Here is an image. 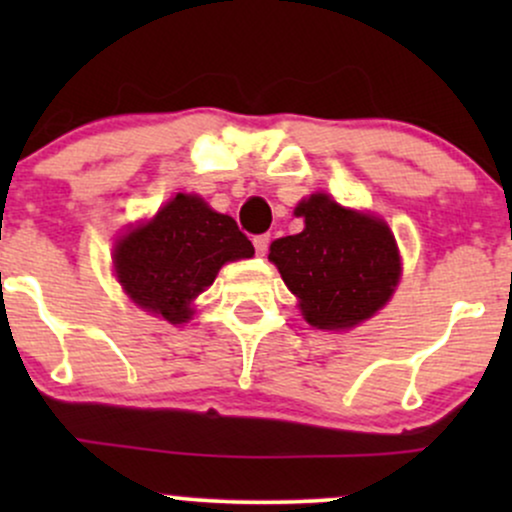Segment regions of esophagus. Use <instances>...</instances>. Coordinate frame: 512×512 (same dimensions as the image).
<instances>
[{
    "label": "esophagus",
    "instance_id": "esophagus-1",
    "mask_svg": "<svg viewBox=\"0 0 512 512\" xmlns=\"http://www.w3.org/2000/svg\"><path fill=\"white\" fill-rule=\"evenodd\" d=\"M252 245H255L257 255L264 257V255H267V250H269V236H255V238H252Z\"/></svg>",
    "mask_w": 512,
    "mask_h": 512
}]
</instances>
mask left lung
I'll return each mask as SVG.
<instances>
[{
  "label": "left lung",
  "mask_w": 512,
  "mask_h": 512,
  "mask_svg": "<svg viewBox=\"0 0 512 512\" xmlns=\"http://www.w3.org/2000/svg\"><path fill=\"white\" fill-rule=\"evenodd\" d=\"M296 216L305 228L274 240L269 260L301 298L305 320L317 330H346L383 308L402 272L390 228L327 195L305 199Z\"/></svg>",
  "instance_id": "obj_1"
}]
</instances>
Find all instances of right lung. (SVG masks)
<instances>
[{"label": "right lung", "instance_id": "right-lung-1", "mask_svg": "<svg viewBox=\"0 0 512 512\" xmlns=\"http://www.w3.org/2000/svg\"><path fill=\"white\" fill-rule=\"evenodd\" d=\"M252 255L255 248L231 216L216 214L199 197L178 195L117 243L115 272L139 308L180 325L223 264Z\"/></svg>", "mask_w": 512, "mask_h": 512}]
</instances>
